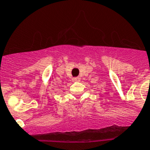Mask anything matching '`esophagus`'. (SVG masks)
I'll return each mask as SVG.
<instances>
[{
    "label": "esophagus",
    "instance_id": "1",
    "mask_svg": "<svg viewBox=\"0 0 150 150\" xmlns=\"http://www.w3.org/2000/svg\"><path fill=\"white\" fill-rule=\"evenodd\" d=\"M80 77H75L74 78V80H76V81H80Z\"/></svg>",
    "mask_w": 150,
    "mask_h": 150
}]
</instances>
